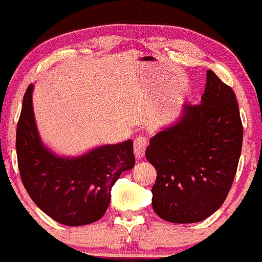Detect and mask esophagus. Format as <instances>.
Segmentation results:
<instances>
[{
	"label": "esophagus",
	"mask_w": 262,
	"mask_h": 262,
	"mask_svg": "<svg viewBox=\"0 0 262 262\" xmlns=\"http://www.w3.org/2000/svg\"><path fill=\"white\" fill-rule=\"evenodd\" d=\"M147 146H148V141H147L146 137L138 136L135 138L134 150H135V156H136L137 159H141L144 156V152H146Z\"/></svg>",
	"instance_id": "obj_1"
}]
</instances>
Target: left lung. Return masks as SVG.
<instances>
[{
	"instance_id": "left-lung-1",
	"label": "left lung",
	"mask_w": 262,
	"mask_h": 262,
	"mask_svg": "<svg viewBox=\"0 0 262 262\" xmlns=\"http://www.w3.org/2000/svg\"><path fill=\"white\" fill-rule=\"evenodd\" d=\"M243 144L233 89L207 71L198 105L185 103L173 125L149 140L146 158L157 170L153 210L173 223L201 222L227 199Z\"/></svg>"
}]
</instances>
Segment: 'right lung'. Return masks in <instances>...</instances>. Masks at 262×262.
<instances>
[{
	"instance_id": "obj_1",
	"label": "right lung",
	"mask_w": 262,
	"mask_h": 262,
	"mask_svg": "<svg viewBox=\"0 0 262 262\" xmlns=\"http://www.w3.org/2000/svg\"><path fill=\"white\" fill-rule=\"evenodd\" d=\"M29 84L17 125L15 148L21 183L35 205L56 222L70 227L100 220L110 191L122 171L135 165L131 140L105 144L76 158H63L42 144L36 130Z\"/></svg>"
}]
</instances>
